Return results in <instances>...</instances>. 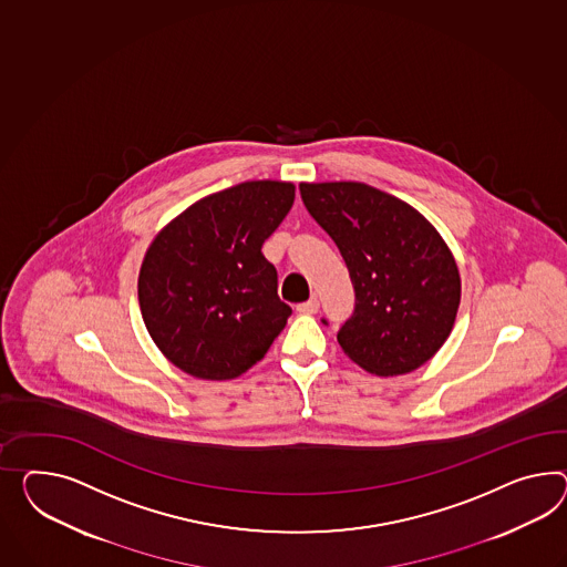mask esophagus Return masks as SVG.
Wrapping results in <instances>:
<instances>
[{
	"label": "esophagus",
	"mask_w": 567,
	"mask_h": 567,
	"mask_svg": "<svg viewBox=\"0 0 567 567\" xmlns=\"http://www.w3.org/2000/svg\"><path fill=\"white\" fill-rule=\"evenodd\" d=\"M319 300L317 298H310V300H306L302 305L296 306V310L300 312V315H317L319 312Z\"/></svg>",
	"instance_id": "esophagus-1"
}]
</instances>
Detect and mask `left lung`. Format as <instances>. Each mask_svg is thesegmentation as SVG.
I'll return each instance as SVG.
<instances>
[{
  "mask_svg": "<svg viewBox=\"0 0 567 567\" xmlns=\"http://www.w3.org/2000/svg\"><path fill=\"white\" fill-rule=\"evenodd\" d=\"M300 193L353 284L355 308L337 333L349 360L399 377L434 358L461 305L458 267L436 228L415 207L355 181L302 183Z\"/></svg>",
  "mask_w": 567,
  "mask_h": 567,
  "instance_id": "1",
  "label": "left lung"
}]
</instances>
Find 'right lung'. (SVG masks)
<instances>
[{"label":"right lung","instance_id":"add662e5","mask_svg":"<svg viewBox=\"0 0 567 567\" xmlns=\"http://www.w3.org/2000/svg\"><path fill=\"white\" fill-rule=\"evenodd\" d=\"M284 181H247L207 195L147 247L137 296L147 333L166 360L204 380H233L265 358L290 306L262 257L293 204Z\"/></svg>","mask_w":567,"mask_h":567}]
</instances>
